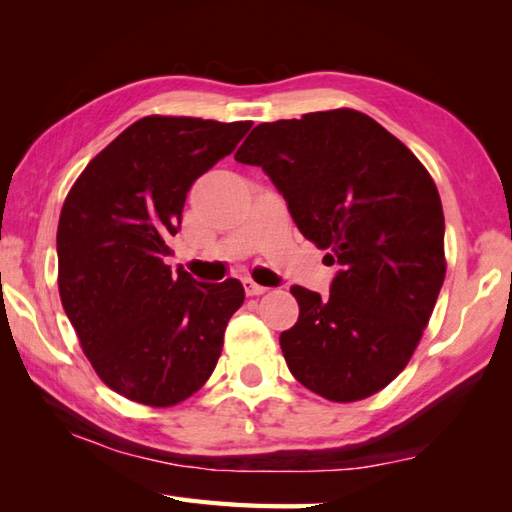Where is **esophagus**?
Returning <instances> with one entry per match:
<instances>
[{"label": "esophagus", "mask_w": 512, "mask_h": 512, "mask_svg": "<svg viewBox=\"0 0 512 512\" xmlns=\"http://www.w3.org/2000/svg\"><path fill=\"white\" fill-rule=\"evenodd\" d=\"M242 284H244V290H246V295H248V297H259V295H264V292L268 290L266 286H259V284H255L253 279H244Z\"/></svg>", "instance_id": "1"}]
</instances>
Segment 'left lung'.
Returning a JSON list of instances; mask_svg holds the SVG:
<instances>
[{
    "label": "left lung",
    "instance_id": "1",
    "mask_svg": "<svg viewBox=\"0 0 512 512\" xmlns=\"http://www.w3.org/2000/svg\"><path fill=\"white\" fill-rule=\"evenodd\" d=\"M235 160L262 167L303 237L339 264L328 299L290 288L299 319L279 345L292 376L334 402L376 394L407 367L447 273L436 182L356 110L257 125Z\"/></svg>",
    "mask_w": 512,
    "mask_h": 512
}]
</instances>
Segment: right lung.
<instances>
[{"instance_id":"1","label":"right lung","mask_w":512,"mask_h":512,"mask_svg":"<svg viewBox=\"0 0 512 512\" xmlns=\"http://www.w3.org/2000/svg\"><path fill=\"white\" fill-rule=\"evenodd\" d=\"M253 127L145 116L90 160L63 202L57 255L63 310L103 383L134 402L171 407L195 394L244 303L237 279L171 275L191 184Z\"/></svg>"}]
</instances>
